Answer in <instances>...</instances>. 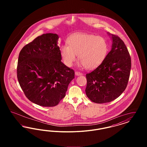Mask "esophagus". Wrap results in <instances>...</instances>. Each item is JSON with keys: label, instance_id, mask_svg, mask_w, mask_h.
I'll return each mask as SVG.
<instances>
[{"label": "esophagus", "instance_id": "34e87169", "mask_svg": "<svg viewBox=\"0 0 147 147\" xmlns=\"http://www.w3.org/2000/svg\"><path fill=\"white\" fill-rule=\"evenodd\" d=\"M76 76H82L83 75V73L80 72V71H76Z\"/></svg>", "mask_w": 147, "mask_h": 147}]
</instances>
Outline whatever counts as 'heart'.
<instances>
[{"mask_svg": "<svg viewBox=\"0 0 147 147\" xmlns=\"http://www.w3.org/2000/svg\"><path fill=\"white\" fill-rule=\"evenodd\" d=\"M68 45L61 47L64 63L71 67L78 55L82 65L87 69L96 68L104 62L109 51V45L102 37L86 34H77L69 37Z\"/></svg>", "mask_w": 147, "mask_h": 147, "instance_id": "obj_1", "label": "heart"}]
</instances>
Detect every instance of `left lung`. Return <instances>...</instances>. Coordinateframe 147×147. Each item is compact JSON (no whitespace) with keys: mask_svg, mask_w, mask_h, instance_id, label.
<instances>
[{"mask_svg":"<svg viewBox=\"0 0 147 147\" xmlns=\"http://www.w3.org/2000/svg\"><path fill=\"white\" fill-rule=\"evenodd\" d=\"M112 49L95 69L86 74V95L97 104L111 102L119 96L127 86L131 59L123 41L111 34Z\"/></svg>","mask_w":147,"mask_h":147,"instance_id":"1","label":"left lung"}]
</instances>
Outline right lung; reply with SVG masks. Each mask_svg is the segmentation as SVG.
Segmentation results:
<instances>
[{
  "label": "right lung",
  "mask_w": 147,
  "mask_h": 147,
  "mask_svg": "<svg viewBox=\"0 0 147 147\" xmlns=\"http://www.w3.org/2000/svg\"><path fill=\"white\" fill-rule=\"evenodd\" d=\"M58 36L46 34L26 45L19 53L17 77L30 101L44 107L58 105L65 97L74 71L62 61Z\"/></svg>",
  "instance_id": "right-lung-1"
}]
</instances>
